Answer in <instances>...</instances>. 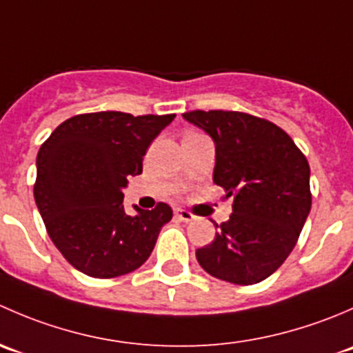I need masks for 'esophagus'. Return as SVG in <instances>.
Returning <instances> with one entry per match:
<instances>
[{"label": "esophagus", "mask_w": 353, "mask_h": 353, "mask_svg": "<svg viewBox=\"0 0 353 353\" xmlns=\"http://www.w3.org/2000/svg\"><path fill=\"white\" fill-rule=\"evenodd\" d=\"M174 215H176V219L181 220V222H193L194 220L193 213L188 212V210H183V208L174 210Z\"/></svg>", "instance_id": "1"}]
</instances>
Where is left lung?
<instances>
[{
    "instance_id": "obj_1",
    "label": "left lung",
    "mask_w": 353,
    "mask_h": 353,
    "mask_svg": "<svg viewBox=\"0 0 353 353\" xmlns=\"http://www.w3.org/2000/svg\"><path fill=\"white\" fill-rule=\"evenodd\" d=\"M183 117L215 141L213 183L234 196L232 215L196 251L201 268L236 285H252L282 266L311 212L309 163L270 121L237 110H191Z\"/></svg>"
}]
</instances>
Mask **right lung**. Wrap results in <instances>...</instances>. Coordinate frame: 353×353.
Wrapping results in <instances>:
<instances>
[{"label":"right lung","mask_w":353,"mask_h":353,"mask_svg":"<svg viewBox=\"0 0 353 353\" xmlns=\"http://www.w3.org/2000/svg\"><path fill=\"white\" fill-rule=\"evenodd\" d=\"M176 117L117 110L78 114L59 124L37 154L34 198L49 237L66 261L94 279L140 268L172 208L128 215L123 188L143 170V157Z\"/></svg>","instance_id":"right-lung-1"}]
</instances>
